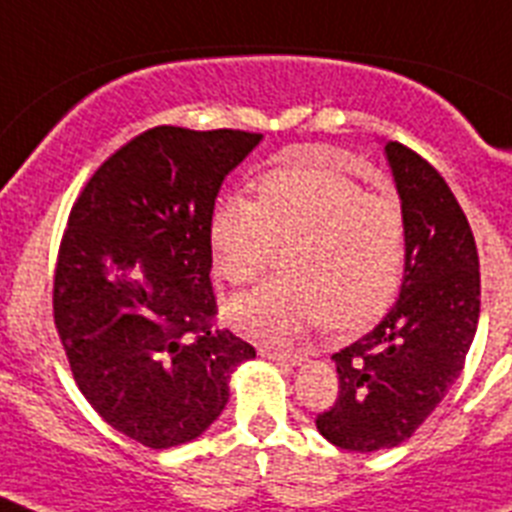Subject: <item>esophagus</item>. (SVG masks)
<instances>
[{
  "instance_id": "1",
  "label": "esophagus",
  "mask_w": 512,
  "mask_h": 512,
  "mask_svg": "<svg viewBox=\"0 0 512 512\" xmlns=\"http://www.w3.org/2000/svg\"><path fill=\"white\" fill-rule=\"evenodd\" d=\"M259 354L264 356V359L279 361V364H284V366H300L302 361L307 359L305 354H289V351H277V348H269V346H261Z\"/></svg>"
}]
</instances>
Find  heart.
I'll list each match as a JSON object with an SVG mask.
<instances>
[{"instance_id": "obj_1", "label": "heart", "mask_w": 512, "mask_h": 512, "mask_svg": "<svg viewBox=\"0 0 512 512\" xmlns=\"http://www.w3.org/2000/svg\"><path fill=\"white\" fill-rule=\"evenodd\" d=\"M256 194H225L212 207V269L251 284L289 243V277L230 302L238 333L287 343L312 323L359 330L390 310L405 269V212L392 194H369L315 156L261 174Z\"/></svg>"}]
</instances>
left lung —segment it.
Segmentation results:
<instances>
[{
  "label": "left lung",
  "instance_id": "left-lung-1",
  "mask_svg": "<svg viewBox=\"0 0 512 512\" xmlns=\"http://www.w3.org/2000/svg\"><path fill=\"white\" fill-rule=\"evenodd\" d=\"M405 212V277L382 323L333 354L336 405L315 425L348 451L395 449L464 369L479 320V256L467 215L425 158L384 146Z\"/></svg>",
  "mask_w": 512,
  "mask_h": 512
}]
</instances>
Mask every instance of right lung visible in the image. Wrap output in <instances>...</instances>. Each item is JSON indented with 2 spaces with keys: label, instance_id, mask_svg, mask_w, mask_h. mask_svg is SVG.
Wrapping results in <instances>:
<instances>
[{
  "label": "right lung",
  "instance_id": "1",
  "mask_svg": "<svg viewBox=\"0 0 512 512\" xmlns=\"http://www.w3.org/2000/svg\"><path fill=\"white\" fill-rule=\"evenodd\" d=\"M261 133L158 125L112 153L74 202L53 320L81 395L122 436L171 449L223 413L251 343L212 328L210 215Z\"/></svg>",
  "mask_w": 512,
  "mask_h": 512
}]
</instances>
